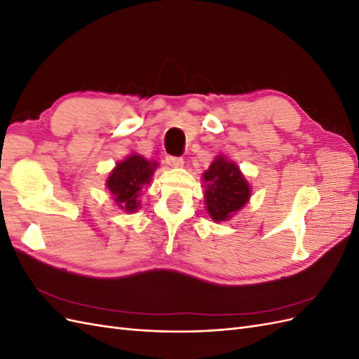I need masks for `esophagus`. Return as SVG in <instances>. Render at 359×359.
Listing matches in <instances>:
<instances>
[{"mask_svg":"<svg viewBox=\"0 0 359 359\" xmlns=\"http://www.w3.org/2000/svg\"><path fill=\"white\" fill-rule=\"evenodd\" d=\"M166 161L168 165L172 166V168H181L184 165V160L182 157H175V156H168L166 157Z\"/></svg>","mask_w":359,"mask_h":359,"instance_id":"34e87169","label":"esophagus"}]
</instances>
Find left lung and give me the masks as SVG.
Instances as JSON below:
<instances>
[{"label": "left lung", "instance_id": "left-lung-1", "mask_svg": "<svg viewBox=\"0 0 359 359\" xmlns=\"http://www.w3.org/2000/svg\"><path fill=\"white\" fill-rule=\"evenodd\" d=\"M208 189L205 190L206 210L212 220L223 222L241 210L250 198V187L235 163L217 157L203 173Z\"/></svg>", "mask_w": 359, "mask_h": 359}]
</instances>
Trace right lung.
<instances>
[{
	"mask_svg": "<svg viewBox=\"0 0 359 359\" xmlns=\"http://www.w3.org/2000/svg\"><path fill=\"white\" fill-rule=\"evenodd\" d=\"M156 166V163L148 161L137 154H132L124 161L118 163L111 172V177L107 178L106 186L114 194L119 208L128 212L137 210L139 191L151 181Z\"/></svg>",
	"mask_w": 359,
	"mask_h": 359,
	"instance_id": "right-lung-1",
	"label": "right lung"
}]
</instances>
